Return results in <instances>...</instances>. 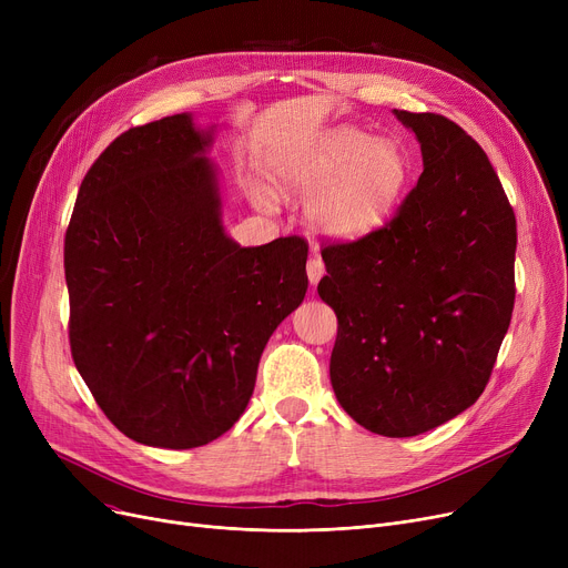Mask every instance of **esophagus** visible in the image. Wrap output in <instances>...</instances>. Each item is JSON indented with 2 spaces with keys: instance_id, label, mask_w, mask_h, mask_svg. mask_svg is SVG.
Returning <instances> with one entry per match:
<instances>
[{
  "instance_id": "1",
  "label": "esophagus",
  "mask_w": 568,
  "mask_h": 568,
  "mask_svg": "<svg viewBox=\"0 0 568 568\" xmlns=\"http://www.w3.org/2000/svg\"><path fill=\"white\" fill-rule=\"evenodd\" d=\"M306 272H308V281H311V285H317V283H320V278L324 276V262H322V257H320L317 253H313V255H311L308 266H306Z\"/></svg>"
}]
</instances>
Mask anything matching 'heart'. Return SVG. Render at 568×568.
Instances as JSON below:
<instances>
[{
    "mask_svg": "<svg viewBox=\"0 0 568 568\" xmlns=\"http://www.w3.org/2000/svg\"><path fill=\"white\" fill-rule=\"evenodd\" d=\"M409 176V154L396 138H373L345 124L274 165L276 189L283 195H311V223L336 239H362L389 223ZM260 204L266 206V197L260 195Z\"/></svg>",
    "mask_w": 568,
    "mask_h": 568,
    "instance_id": "b5f03b06",
    "label": "heart"
}]
</instances>
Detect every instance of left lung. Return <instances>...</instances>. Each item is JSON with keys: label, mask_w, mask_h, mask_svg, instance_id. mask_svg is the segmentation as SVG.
<instances>
[{"label": "left lung", "mask_w": 568, "mask_h": 568, "mask_svg": "<svg viewBox=\"0 0 568 568\" xmlns=\"http://www.w3.org/2000/svg\"><path fill=\"white\" fill-rule=\"evenodd\" d=\"M424 172L392 223L324 246L317 292L338 317L332 386L371 433L412 437L486 389L509 329L516 216L486 156L452 119L394 110Z\"/></svg>", "instance_id": "obj_1"}]
</instances>
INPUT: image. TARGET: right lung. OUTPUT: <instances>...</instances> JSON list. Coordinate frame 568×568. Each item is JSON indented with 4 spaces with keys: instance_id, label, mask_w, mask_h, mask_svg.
Returning <instances> with one entry per match:
<instances>
[{
    "instance_id": "right-lung-1",
    "label": "right lung",
    "mask_w": 568,
    "mask_h": 568,
    "mask_svg": "<svg viewBox=\"0 0 568 568\" xmlns=\"http://www.w3.org/2000/svg\"><path fill=\"white\" fill-rule=\"evenodd\" d=\"M212 142L189 112L129 129L84 174L64 239L75 368L119 430L159 449L239 422L308 290L304 239L242 248L225 232Z\"/></svg>"
}]
</instances>
